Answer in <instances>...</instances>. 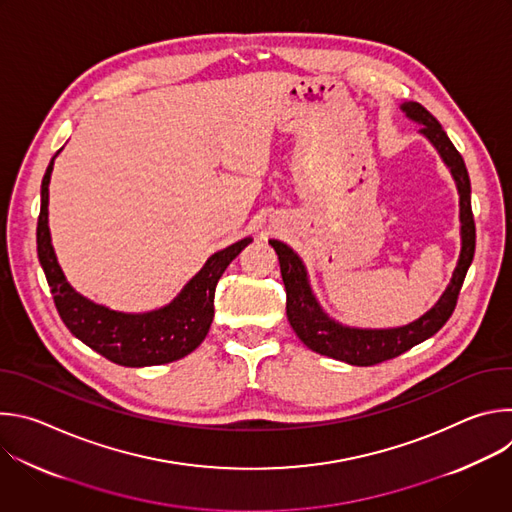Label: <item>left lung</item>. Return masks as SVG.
I'll return each mask as SVG.
<instances>
[{"label":"left lung","mask_w":512,"mask_h":512,"mask_svg":"<svg viewBox=\"0 0 512 512\" xmlns=\"http://www.w3.org/2000/svg\"><path fill=\"white\" fill-rule=\"evenodd\" d=\"M401 111L405 117L419 127V133L433 145L435 152L440 154L442 162L448 166L458 194H460V257L456 263V269L452 273V279L446 287L444 294L440 296L423 316L417 320L395 326V328H356L346 326L334 318H330L320 302L316 300L308 269L302 261V257L291 249L289 245L271 239L269 245L275 249L281 277L285 283L287 294V320L298 334V338L312 348L318 354L354 364V367H371V364L395 358L415 344L431 338L437 330H440L448 318L452 316L458 294L462 289L464 277L468 273V267L474 259L476 249V229H474V216H472V202H470V176L464 164V158L454 148L448 133L440 125L423 105L415 101L401 103Z\"/></svg>","instance_id":"left-lung-1"}]
</instances>
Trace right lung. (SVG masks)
Segmentation results:
<instances>
[{"label": "right lung", "instance_id": "1", "mask_svg": "<svg viewBox=\"0 0 512 512\" xmlns=\"http://www.w3.org/2000/svg\"><path fill=\"white\" fill-rule=\"evenodd\" d=\"M60 152H56L58 156ZM50 160L42 178L40 216L36 229L38 259L54 296L56 310L81 342L121 367H154L184 358L206 338L214 318V289L231 261L253 241L245 237L206 259L202 269L166 306L150 312H117L95 304L72 287L54 253L48 227V184L54 168Z\"/></svg>", "mask_w": 512, "mask_h": 512}]
</instances>
